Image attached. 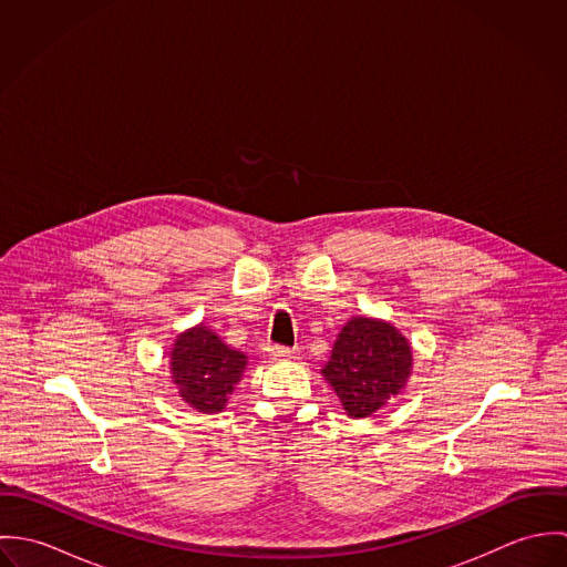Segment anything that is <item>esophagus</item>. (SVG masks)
I'll list each match as a JSON object with an SVG mask.
<instances>
[{
  "instance_id": "esophagus-1",
  "label": "esophagus",
  "mask_w": 567,
  "mask_h": 567,
  "mask_svg": "<svg viewBox=\"0 0 567 567\" xmlns=\"http://www.w3.org/2000/svg\"><path fill=\"white\" fill-rule=\"evenodd\" d=\"M268 353H270V358L272 360H286V358H290L295 351L290 349V347H281V344H272L270 349H268Z\"/></svg>"
}]
</instances>
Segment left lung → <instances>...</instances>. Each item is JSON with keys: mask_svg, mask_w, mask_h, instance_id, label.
Wrapping results in <instances>:
<instances>
[{"mask_svg": "<svg viewBox=\"0 0 567 567\" xmlns=\"http://www.w3.org/2000/svg\"><path fill=\"white\" fill-rule=\"evenodd\" d=\"M321 373L347 414L362 419L404 389L412 373V347L398 327L355 317L340 329Z\"/></svg>", "mask_w": 567, "mask_h": 567, "instance_id": "obj_1", "label": "left lung"}]
</instances>
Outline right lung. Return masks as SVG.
I'll list each match as a JSON object with an SVG mask.
<instances>
[{
	"mask_svg": "<svg viewBox=\"0 0 567 567\" xmlns=\"http://www.w3.org/2000/svg\"><path fill=\"white\" fill-rule=\"evenodd\" d=\"M244 369L243 351L225 344L203 323L178 333L169 351L172 384L185 404L205 414L220 412L227 405Z\"/></svg>",
	"mask_w": 567,
	"mask_h": 567,
	"instance_id": "right-lung-1",
	"label": "right lung"
}]
</instances>
